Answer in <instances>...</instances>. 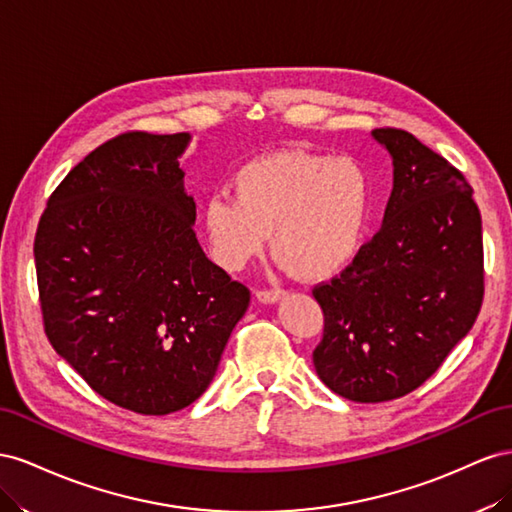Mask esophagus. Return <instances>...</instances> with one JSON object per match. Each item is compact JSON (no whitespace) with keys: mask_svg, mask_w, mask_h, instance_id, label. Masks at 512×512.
<instances>
[{"mask_svg":"<svg viewBox=\"0 0 512 512\" xmlns=\"http://www.w3.org/2000/svg\"><path fill=\"white\" fill-rule=\"evenodd\" d=\"M257 298L261 302L272 304V302H279L281 298H285V291L283 289H259L257 291Z\"/></svg>","mask_w":512,"mask_h":512,"instance_id":"1","label":"esophagus"}]
</instances>
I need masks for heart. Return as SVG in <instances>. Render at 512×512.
Returning <instances> with one entry per match:
<instances>
[{"label":"heart","instance_id":"b5f03b06","mask_svg":"<svg viewBox=\"0 0 512 512\" xmlns=\"http://www.w3.org/2000/svg\"><path fill=\"white\" fill-rule=\"evenodd\" d=\"M233 191L236 197L214 195L203 206L218 264L240 270L270 233L272 253L306 281L352 264L373 203L371 180L356 160L300 150L248 160L233 175Z\"/></svg>","mask_w":512,"mask_h":512}]
</instances>
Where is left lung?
Instances as JSON below:
<instances>
[{"instance_id":"8db88e82","label":"left lung","mask_w":512,"mask_h":512,"mask_svg":"<svg viewBox=\"0 0 512 512\" xmlns=\"http://www.w3.org/2000/svg\"><path fill=\"white\" fill-rule=\"evenodd\" d=\"M392 156L384 223L313 296L321 382L356 403L405 397L472 330L485 294L483 221L463 173L401 128H375Z\"/></svg>"}]
</instances>
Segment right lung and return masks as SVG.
<instances>
[{"instance_id": "obj_1", "label": "right lung", "mask_w": 512, "mask_h": 512, "mask_svg": "<svg viewBox=\"0 0 512 512\" xmlns=\"http://www.w3.org/2000/svg\"><path fill=\"white\" fill-rule=\"evenodd\" d=\"M188 141L133 130L102 143L55 188L34 240L53 349L100 397L145 416L206 392L251 302L195 238L178 163Z\"/></svg>"}]
</instances>
